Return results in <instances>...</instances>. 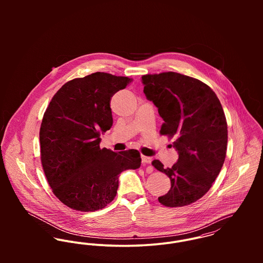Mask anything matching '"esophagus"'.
<instances>
[{
    "instance_id": "esophagus-1",
    "label": "esophagus",
    "mask_w": 263,
    "mask_h": 263,
    "mask_svg": "<svg viewBox=\"0 0 263 263\" xmlns=\"http://www.w3.org/2000/svg\"><path fill=\"white\" fill-rule=\"evenodd\" d=\"M142 162H143V165H148L152 163V158L151 157H147V156H142Z\"/></svg>"
}]
</instances>
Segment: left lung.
Returning a JSON list of instances; mask_svg holds the SVG:
<instances>
[{
  "label": "left lung",
  "mask_w": 263,
  "mask_h": 263,
  "mask_svg": "<svg viewBox=\"0 0 263 263\" xmlns=\"http://www.w3.org/2000/svg\"><path fill=\"white\" fill-rule=\"evenodd\" d=\"M144 93L163 118L160 134L175 137L178 161L164 168L152 165L171 181L170 190L158 197L165 206L188 205L212 187L225 162L228 126L216 93L201 81L174 72L142 77Z\"/></svg>",
  "instance_id": "obj_1"
}]
</instances>
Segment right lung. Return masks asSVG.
<instances>
[{"instance_id":"right-lung-1","label":"right lung","mask_w":263,"mask_h":263,"mask_svg":"<svg viewBox=\"0 0 263 263\" xmlns=\"http://www.w3.org/2000/svg\"><path fill=\"white\" fill-rule=\"evenodd\" d=\"M133 81L94 73L66 83L52 97L40 126L41 164L54 195L69 208L95 212L117 193L119 174L141 166L139 151L100 148L112 126L110 100Z\"/></svg>"}]
</instances>
